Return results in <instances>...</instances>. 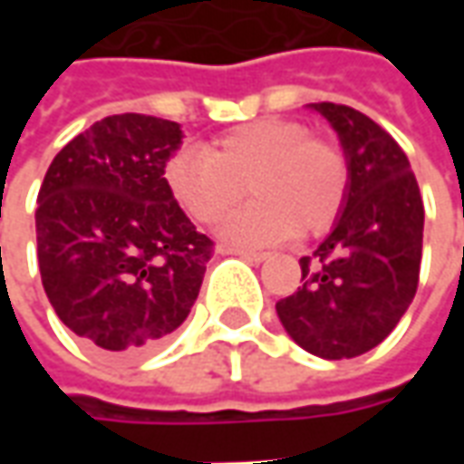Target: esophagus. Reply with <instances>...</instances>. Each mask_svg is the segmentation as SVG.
<instances>
[{"mask_svg": "<svg viewBox=\"0 0 464 464\" xmlns=\"http://www.w3.org/2000/svg\"><path fill=\"white\" fill-rule=\"evenodd\" d=\"M226 253H233V256H241V258H248L253 263H263L271 258V253L263 251H248V248H226Z\"/></svg>", "mask_w": 464, "mask_h": 464, "instance_id": "esophagus-1", "label": "esophagus"}]
</instances>
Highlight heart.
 Masks as SVG:
<instances>
[{
  "instance_id": "heart-1",
  "label": "heart",
  "mask_w": 464,
  "mask_h": 464,
  "mask_svg": "<svg viewBox=\"0 0 464 464\" xmlns=\"http://www.w3.org/2000/svg\"><path fill=\"white\" fill-rule=\"evenodd\" d=\"M173 201L196 223H216L246 196L256 201L221 226L226 241L271 246L321 236L348 198V159L338 143L311 136L288 119L243 123L206 143L181 149L163 166Z\"/></svg>"
}]
</instances>
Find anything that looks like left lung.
<instances>
[{
  "mask_svg": "<svg viewBox=\"0 0 464 464\" xmlns=\"http://www.w3.org/2000/svg\"><path fill=\"white\" fill-rule=\"evenodd\" d=\"M311 109L341 136L348 198L328 238L301 258L303 285L276 311L303 350L355 358L385 341L415 298L425 208L408 156L382 126L343 104Z\"/></svg>",
  "mask_w": 464,
  "mask_h": 464,
  "instance_id": "obj_1",
  "label": "left lung"
}]
</instances>
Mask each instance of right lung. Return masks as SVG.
<instances>
[{"label":"right lung","mask_w":464,"mask_h":464,"mask_svg":"<svg viewBox=\"0 0 464 464\" xmlns=\"http://www.w3.org/2000/svg\"><path fill=\"white\" fill-rule=\"evenodd\" d=\"M181 136L156 116H106L56 153L36 196L46 298L116 358L149 353L188 318L213 256L163 181Z\"/></svg>","instance_id":"add662e5"}]
</instances>
